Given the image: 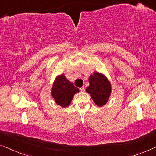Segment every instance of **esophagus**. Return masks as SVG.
I'll return each instance as SVG.
<instances>
[{"mask_svg": "<svg viewBox=\"0 0 156 156\" xmlns=\"http://www.w3.org/2000/svg\"><path fill=\"white\" fill-rule=\"evenodd\" d=\"M80 90L81 92H84V91H85V87H80Z\"/></svg>", "mask_w": 156, "mask_h": 156, "instance_id": "obj_1", "label": "esophagus"}]
</instances>
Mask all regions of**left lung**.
Returning a JSON list of instances; mask_svg holds the SVG:
<instances>
[{
  "instance_id": "8db88e82",
  "label": "left lung",
  "mask_w": 156,
  "mask_h": 156,
  "mask_svg": "<svg viewBox=\"0 0 156 156\" xmlns=\"http://www.w3.org/2000/svg\"><path fill=\"white\" fill-rule=\"evenodd\" d=\"M89 83L86 92L90 94L94 103L101 107L108 101L111 92V83L105 76L98 72L90 75Z\"/></svg>"
}]
</instances>
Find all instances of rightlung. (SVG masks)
Masks as SVG:
<instances>
[{"mask_svg":"<svg viewBox=\"0 0 156 156\" xmlns=\"http://www.w3.org/2000/svg\"><path fill=\"white\" fill-rule=\"evenodd\" d=\"M77 92H79L78 88L69 82L64 74L55 78L52 88V96L58 105L63 108L68 106L71 104L74 94Z\"/></svg>","mask_w":156,"mask_h":156,"instance_id":"add662e5","label":"right lung"}]
</instances>
